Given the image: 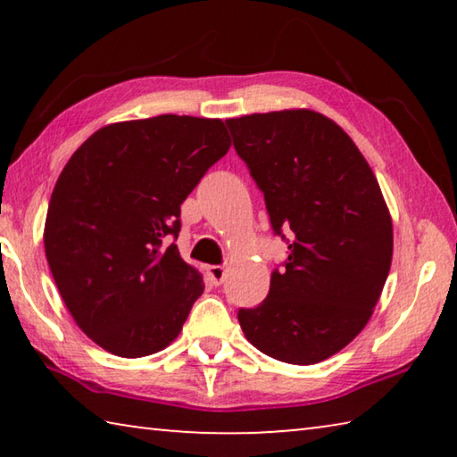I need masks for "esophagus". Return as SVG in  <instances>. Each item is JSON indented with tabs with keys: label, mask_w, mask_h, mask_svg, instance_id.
Segmentation results:
<instances>
[{
	"label": "esophagus",
	"mask_w": 457,
	"mask_h": 457,
	"mask_svg": "<svg viewBox=\"0 0 457 457\" xmlns=\"http://www.w3.org/2000/svg\"><path fill=\"white\" fill-rule=\"evenodd\" d=\"M207 276H210V280L213 286H220L223 282V278H226V268L223 266H210L207 268Z\"/></svg>",
	"instance_id": "34e87169"
}]
</instances>
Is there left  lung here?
Listing matches in <instances>:
<instances>
[{
	"mask_svg": "<svg viewBox=\"0 0 457 457\" xmlns=\"http://www.w3.org/2000/svg\"><path fill=\"white\" fill-rule=\"evenodd\" d=\"M226 125L272 229L290 237L266 300L242 308L239 327L268 357L314 365L367 327L391 268V213L357 145L324 114L290 108Z\"/></svg>",
	"mask_w": 457,
	"mask_h": 457,
	"instance_id": "1",
	"label": "left lung"
}]
</instances>
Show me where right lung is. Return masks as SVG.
Wrapping results in <instances>:
<instances>
[{"instance_id": "add662e5", "label": "right lung", "mask_w": 457, "mask_h": 457, "mask_svg": "<svg viewBox=\"0 0 457 457\" xmlns=\"http://www.w3.org/2000/svg\"><path fill=\"white\" fill-rule=\"evenodd\" d=\"M229 146L220 119L161 114L98 129L62 169L46 260L74 322L104 351L146 357L179 337L205 286L169 239Z\"/></svg>"}]
</instances>
